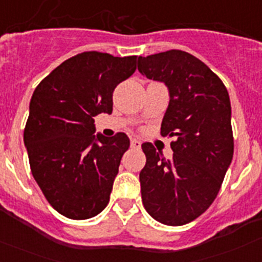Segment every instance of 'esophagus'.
Here are the masks:
<instances>
[{"mask_svg":"<svg viewBox=\"0 0 262 262\" xmlns=\"http://www.w3.org/2000/svg\"><path fill=\"white\" fill-rule=\"evenodd\" d=\"M131 147L135 148V149H139V148L142 147V143L138 139H131Z\"/></svg>","mask_w":262,"mask_h":262,"instance_id":"1","label":"esophagus"}]
</instances>
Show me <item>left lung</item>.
I'll return each instance as SVG.
<instances>
[{"mask_svg": "<svg viewBox=\"0 0 262 262\" xmlns=\"http://www.w3.org/2000/svg\"><path fill=\"white\" fill-rule=\"evenodd\" d=\"M138 69L168 86L161 135L174 138L170 160L151 143L142 144L147 157L139 174L143 205L160 223H190L214 202L232 161L228 92L205 62L185 51L139 56Z\"/></svg>", "mask_w": 262, "mask_h": 262, "instance_id": "1", "label": "left lung"}]
</instances>
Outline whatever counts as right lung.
<instances>
[{"mask_svg":"<svg viewBox=\"0 0 262 262\" xmlns=\"http://www.w3.org/2000/svg\"><path fill=\"white\" fill-rule=\"evenodd\" d=\"M136 59L78 53L32 94L23 133L30 168L48 203L69 219H89L107 206L129 139L94 135V117L111 114L113 92L135 72Z\"/></svg>","mask_w":262,"mask_h":262,"instance_id":"right-lung-1","label":"right lung"}]
</instances>
